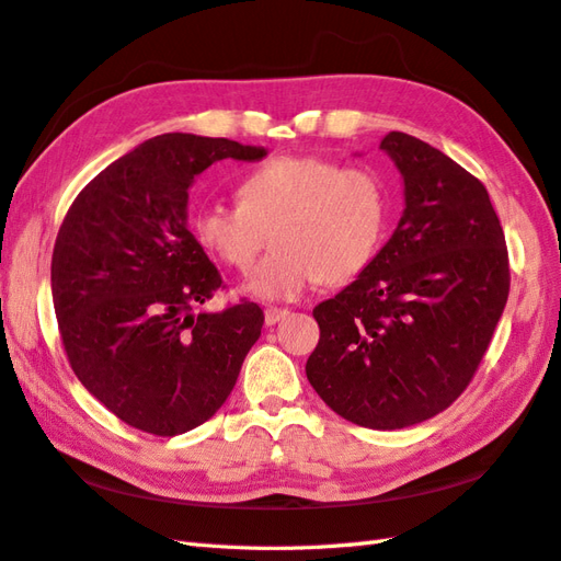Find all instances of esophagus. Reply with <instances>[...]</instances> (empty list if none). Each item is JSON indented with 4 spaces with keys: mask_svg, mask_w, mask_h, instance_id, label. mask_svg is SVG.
Here are the masks:
<instances>
[{
    "mask_svg": "<svg viewBox=\"0 0 561 561\" xmlns=\"http://www.w3.org/2000/svg\"><path fill=\"white\" fill-rule=\"evenodd\" d=\"M286 316V310L284 308H265V324H277L282 318Z\"/></svg>",
    "mask_w": 561,
    "mask_h": 561,
    "instance_id": "esophagus-1",
    "label": "esophagus"
}]
</instances>
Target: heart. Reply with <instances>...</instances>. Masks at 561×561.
<instances>
[{
	"label": "heart",
	"mask_w": 561,
	"mask_h": 561,
	"mask_svg": "<svg viewBox=\"0 0 561 561\" xmlns=\"http://www.w3.org/2000/svg\"><path fill=\"white\" fill-rule=\"evenodd\" d=\"M389 195L370 167H342L316 154H282L239 184V205L205 203L195 239L233 270H251L272 233V253L243 282L263 301H294L324 284L358 277L377 255Z\"/></svg>",
	"instance_id": "1"
}]
</instances>
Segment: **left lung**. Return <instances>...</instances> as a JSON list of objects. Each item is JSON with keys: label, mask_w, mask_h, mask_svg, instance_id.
<instances>
[{"label": "left lung", "mask_w": 561, "mask_h": 561, "mask_svg": "<svg viewBox=\"0 0 561 561\" xmlns=\"http://www.w3.org/2000/svg\"><path fill=\"white\" fill-rule=\"evenodd\" d=\"M403 213L373 263L312 308V389L342 419L397 430L433 419L471 382L510 296V257L490 195L445 152L392 131Z\"/></svg>", "instance_id": "1"}]
</instances>
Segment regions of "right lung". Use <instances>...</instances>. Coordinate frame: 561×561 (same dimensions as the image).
Returning a JSON list of instances; mask_svg holds the SVG:
<instances>
[{"label":"right lung","mask_w":561,"mask_h":561,"mask_svg":"<svg viewBox=\"0 0 561 561\" xmlns=\"http://www.w3.org/2000/svg\"><path fill=\"white\" fill-rule=\"evenodd\" d=\"M260 146L154 136L90 181L51 253V301L78 380L116 419L174 437L213 419L257 342L263 310H195L221 286L188 231V188L219 160Z\"/></svg>","instance_id":"add662e5"}]
</instances>
